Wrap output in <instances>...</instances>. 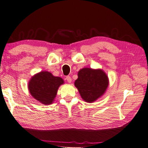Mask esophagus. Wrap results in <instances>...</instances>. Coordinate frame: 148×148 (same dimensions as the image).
I'll return each instance as SVG.
<instances>
[{
  "label": "esophagus",
  "mask_w": 148,
  "mask_h": 148,
  "mask_svg": "<svg viewBox=\"0 0 148 148\" xmlns=\"http://www.w3.org/2000/svg\"><path fill=\"white\" fill-rule=\"evenodd\" d=\"M66 80H67V81L69 82V83H71V81H72V79H71V77H70V76H67L66 77Z\"/></svg>",
  "instance_id": "34e87169"
}]
</instances>
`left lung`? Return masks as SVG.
<instances>
[{"label":"left lung","instance_id":"obj_1","mask_svg":"<svg viewBox=\"0 0 148 148\" xmlns=\"http://www.w3.org/2000/svg\"><path fill=\"white\" fill-rule=\"evenodd\" d=\"M77 75L74 85L87 103L96 101L106 91L109 78L103 69L84 67L79 71Z\"/></svg>","mask_w":148,"mask_h":148}]
</instances>
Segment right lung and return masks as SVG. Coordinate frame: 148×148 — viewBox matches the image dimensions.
I'll use <instances>...</instances> for the list:
<instances>
[{
    "instance_id": "right-lung-1",
    "label": "right lung",
    "mask_w": 148,
    "mask_h": 148,
    "mask_svg": "<svg viewBox=\"0 0 148 148\" xmlns=\"http://www.w3.org/2000/svg\"><path fill=\"white\" fill-rule=\"evenodd\" d=\"M64 83L61 77L54 76L50 72L41 71L30 79L28 89L35 99L49 105L54 103L59 86Z\"/></svg>"
}]
</instances>
